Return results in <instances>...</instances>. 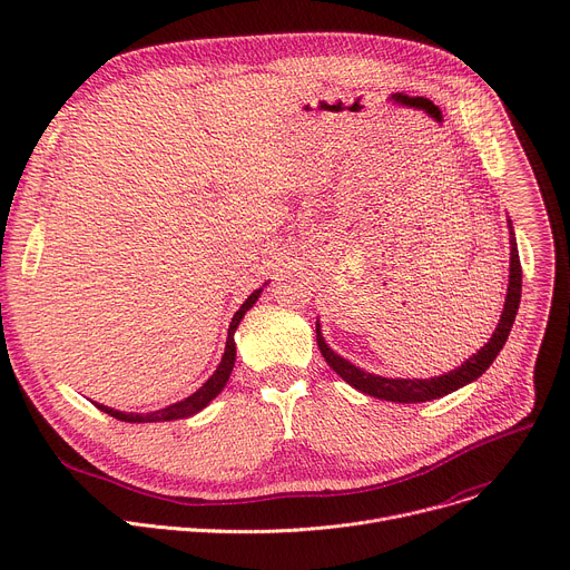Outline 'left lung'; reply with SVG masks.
Listing matches in <instances>:
<instances>
[{
	"label": "left lung",
	"mask_w": 570,
	"mask_h": 570,
	"mask_svg": "<svg viewBox=\"0 0 570 570\" xmlns=\"http://www.w3.org/2000/svg\"><path fill=\"white\" fill-rule=\"evenodd\" d=\"M512 246V259H510V286H508V299H505V308L501 315L499 327L494 332V336L490 338L478 354H473L464 365H460L458 370L435 376V379H383L370 372L358 370L356 365H352L350 361L341 358L338 354H334L327 343H324L317 324H315V338H317V347L320 354L327 361V365L343 376L350 385H354L356 390L376 396V399H385V401H396V403H420V401H431L438 396H444L471 381H475L487 367L494 363V358L499 356V352L503 350L512 324L519 311V302H521V262H519V250H517V240L514 236L510 238Z\"/></svg>",
	"instance_id": "left-lung-1"
}]
</instances>
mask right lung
<instances>
[{"label": "right lung", "instance_id": "add662e5", "mask_svg": "<svg viewBox=\"0 0 570 570\" xmlns=\"http://www.w3.org/2000/svg\"><path fill=\"white\" fill-rule=\"evenodd\" d=\"M259 293H262V288L259 291H255L246 302L240 304V308L234 313V317H232V322H229V330H227V343H225V354H223V358H220V365L216 367V372L203 383V387H198L191 396H187V399H183V401H178V403H171V405H167V409H161V411H155V413H146V415H137V413H121V411H112V409H108V405H104V403H95L99 411H104V413H108L110 417H115V420H119V422H130V424H144V422H171V420H185V417H191V415H196V413H200L205 405L225 387V383H227V379H229V372H232V367H234V358H236V345H234V332H236V327H238V322H240V317L246 315V311L257 302V297H259Z\"/></svg>", "mask_w": 570, "mask_h": 570}]
</instances>
